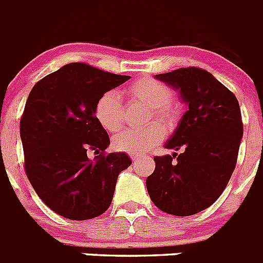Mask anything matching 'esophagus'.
Here are the masks:
<instances>
[{
    "mask_svg": "<svg viewBox=\"0 0 263 263\" xmlns=\"http://www.w3.org/2000/svg\"><path fill=\"white\" fill-rule=\"evenodd\" d=\"M129 157L132 158V160H133V162H137V160L141 158V155H139V154H129Z\"/></svg>",
    "mask_w": 263,
    "mask_h": 263,
    "instance_id": "1",
    "label": "esophagus"
}]
</instances>
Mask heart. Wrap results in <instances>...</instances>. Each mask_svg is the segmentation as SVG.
Listing matches in <instances>:
<instances>
[{"label":"heart","mask_w":263,"mask_h":263,"mask_svg":"<svg viewBox=\"0 0 263 263\" xmlns=\"http://www.w3.org/2000/svg\"><path fill=\"white\" fill-rule=\"evenodd\" d=\"M126 95L130 100L152 108L147 122L157 121L143 130H124L113 138V147L117 152L127 154L145 153L164 138V130L173 129L178 122L179 111L171 103L173 90L167 84L154 78H142L133 81L127 87ZM93 115L99 125L108 133H115L122 124V108L121 99L115 92H105L97 99ZM160 123L162 125H159Z\"/></svg>","instance_id":"obj_1"}]
</instances>
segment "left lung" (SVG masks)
Returning <instances> with one entry per match:
<instances>
[{
    "instance_id": "left-lung-1",
    "label": "left lung",
    "mask_w": 263,
    "mask_h": 263,
    "mask_svg": "<svg viewBox=\"0 0 263 263\" xmlns=\"http://www.w3.org/2000/svg\"><path fill=\"white\" fill-rule=\"evenodd\" d=\"M155 79L176 88L188 110L164 145L175 153L154 157L146 187L160 211L191 216L212 205L233 174L243 133L240 104L203 68H179Z\"/></svg>"
}]
</instances>
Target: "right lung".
Returning <instances> with one entry per match:
<instances>
[{
    "instance_id": "1",
    "label": "right lung",
    "mask_w": 263,
    "mask_h": 263,
    "mask_svg": "<svg viewBox=\"0 0 263 263\" xmlns=\"http://www.w3.org/2000/svg\"><path fill=\"white\" fill-rule=\"evenodd\" d=\"M129 79L69 63L32 87L20 122L25 173L58 215L89 220L110 205L118 174L132 160L125 153L106 154L110 139L93 108L101 95ZM90 151L93 160L87 157Z\"/></svg>"
}]
</instances>
